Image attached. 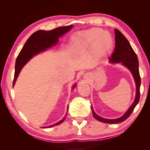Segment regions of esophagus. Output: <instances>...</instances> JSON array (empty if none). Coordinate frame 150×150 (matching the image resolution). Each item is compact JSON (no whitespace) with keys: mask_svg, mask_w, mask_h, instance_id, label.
Here are the masks:
<instances>
[{"mask_svg":"<svg viewBox=\"0 0 150 150\" xmlns=\"http://www.w3.org/2000/svg\"><path fill=\"white\" fill-rule=\"evenodd\" d=\"M88 78H89V75H88V74H86V75L84 76V79H86V80H88V79H89Z\"/></svg>","mask_w":150,"mask_h":150,"instance_id":"esophagus-1","label":"esophagus"}]
</instances>
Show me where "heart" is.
Segmentation results:
<instances>
[{
	"instance_id": "b5f03b06",
	"label": "heart",
	"mask_w": 150,
	"mask_h": 150,
	"mask_svg": "<svg viewBox=\"0 0 150 150\" xmlns=\"http://www.w3.org/2000/svg\"><path fill=\"white\" fill-rule=\"evenodd\" d=\"M112 44L111 36L99 29L79 32L71 38V49L76 53L87 51L103 58L110 52Z\"/></svg>"
}]
</instances>
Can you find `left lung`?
Returning a JSON list of instances; mask_svg holds the SVG:
<instances>
[{
	"label": "left lung",
	"mask_w": 150,
	"mask_h": 150,
	"mask_svg": "<svg viewBox=\"0 0 150 150\" xmlns=\"http://www.w3.org/2000/svg\"><path fill=\"white\" fill-rule=\"evenodd\" d=\"M115 48L112 56L110 57V63H120L131 71L136 84V96L134 102L128 110L121 117L116 119H106L98 116L94 112L91 105L93 115L96 120L108 124H117L126 120L130 116L134 108L139 101V89L141 78L139 72V62L137 54L134 52L129 42L120 30L115 29Z\"/></svg>",
	"instance_id": "1"
}]
</instances>
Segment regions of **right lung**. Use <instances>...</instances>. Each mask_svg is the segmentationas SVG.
Segmentation results:
<instances>
[{
	"label": "right lung",
	"mask_w": 150,
	"mask_h": 150,
	"mask_svg": "<svg viewBox=\"0 0 150 150\" xmlns=\"http://www.w3.org/2000/svg\"><path fill=\"white\" fill-rule=\"evenodd\" d=\"M72 26L73 25H71L69 26L60 27V28H57L51 30H40L36 31L35 33L30 36L17 57L15 65V74L13 81V86L15 85L16 80L19 76L21 69L26 63L34 56L37 55L40 52L46 51L47 49L51 48L52 46H56L58 42L59 38L62 37L67 32H69L72 29ZM76 86V84H74L72 89H73ZM66 117V116H65L64 118L58 121L57 123L51 126H45L43 128H51V127L60 125L65 120Z\"/></svg>",
	"instance_id": "1"
}]
</instances>
